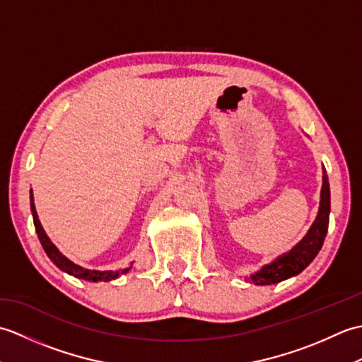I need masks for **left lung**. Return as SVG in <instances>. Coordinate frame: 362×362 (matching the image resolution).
<instances>
[{
    "label": "left lung",
    "instance_id": "obj_1",
    "mask_svg": "<svg viewBox=\"0 0 362 362\" xmlns=\"http://www.w3.org/2000/svg\"><path fill=\"white\" fill-rule=\"evenodd\" d=\"M322 173H324V175H322L320 204L316 221L313 222L311 228L303 236L302 241L250 276V280L255 284H274L291 279V276L302 272L322 249L329 221V183L325 168Z\"/></svg>",
    "mask_w": 362,
    "mask_h": 362
}]
</instances>
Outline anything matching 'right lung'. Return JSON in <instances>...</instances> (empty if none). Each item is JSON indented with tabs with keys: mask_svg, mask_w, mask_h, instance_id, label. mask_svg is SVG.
I'll return each mask as SVG.
<instances>
[{
	"mask_svg": "<svg viewBox=\"0 0 362 362\" xmlns=\"http://www.w3.org/2000/svg\"><path fill=\"white\" fill-rule=\"evenodd\" d=\"M30 211H33V219H34V226H35V232H37L38 240H40L46 255L49 257V259L60 269V271L70 274V275L76 276V279H82V280H88V281H110V280L118 279L119 275L129 272L130 267H132V266H129L126 269H119V271H90V269H83L78 264H74L73 261H70L65 255L60 253V250L56 247V245L51 243L48 235L45 233V230L40 224V221H38L37 211H35L33 189H30Z\"/></svg>",
	"mask_w": 362,
	"mask_h": 362,
	"instance_id": "obj_1",
	"label": "right lung"
}]
</instances>
